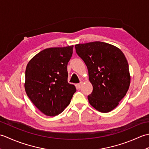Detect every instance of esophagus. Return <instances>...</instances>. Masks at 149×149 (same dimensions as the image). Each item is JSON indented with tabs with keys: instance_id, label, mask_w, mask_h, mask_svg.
Returning a JSON list of instances; mask_svg holds the SVG:
<instances>
[{
	"instance_id": "1",
	"label": "esophagus",
	"mask_w": 149,
	"mask_h": 149,
	"mask_svg": "<svg viewBox=\"0 0 149 149\" xmlns=\"http://www.w3.org/2000/svg\"><path fill=\"white\" fill-rule=\"evenodd\" d=\"M82 84H83V83H79V84H76V88H77V90L81 89V86H82Z\"/></svg>"
}]
</instances>
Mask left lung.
Instances as JSON below:
<instances>
[{
  "instance_id": "8db88e82",
  "label": "left lung",
  "mask_w": 149,
  "mask_h": 149,
  "mask_svg": "<svg viewBox=\"0 0 149 149\" xmlns=\"http://www.w3.org/2000/svg\"><path fill=\"white\" fill-rule=\"evenodd\" d=\"M87 66L93 91L90 104L102 113L112 111L127 93L131 83L129 65L123 53L110 44L94 42L75 45Z\"/></svg>"
}]
</instances>
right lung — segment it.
Returning a JSON list of instances; mask_svg holds the SVG:
<instances>
[{
	"label": "right lung",
	"mask_w": 149,
	"mask_h": 149,
	"mask_svg": "<svg viewBox=\"0 0 149 149\" xmlns=\"http://www.w3.org/2000/svg\"><path fill=\"white\" fill-rule=\"evenodd\" d=\"M74 46L43 50L28 63L24 86L27 96L43 114L54 116L70 103L76 91L68 83L67 65Z\"/></svg>",
	"instance_id": "add662e5"
}]
</instances>
